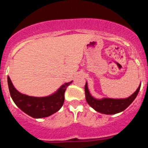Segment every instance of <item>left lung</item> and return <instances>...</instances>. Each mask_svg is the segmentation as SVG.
<instances>
[{"label":"left lung","instance_id":"1","mask_svg":"<svg viewBox=\"0 0 148 148\" xmlns=\"http://www.w3.org/2000/svg\"><path fill=\"white\" fill-rule=\"evenodd\" d=\"M141 84L133 94L126 99H110V98H103L101 99H97L93 98L90 95L88 88L87 82L85 86V94L87 103L94 109L96 112L104 114H115L122 112L127 109L133 101L137 97L140 89Z\"/></svg>","mask_w":148,"mask_h":148}]
</instances>
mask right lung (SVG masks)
Returning a JSON list of instances; mask_svg holds the SVG:
<instances>
[{"instance_id": "obj_1", "label": "right lung", "mask_w": 148, "mask_h": 148, "mask_svg": "<svg viewBox=\"0 0 148 148\" xmlns=\"http://www.w3.org/2000/svg\"><path fill=\"white\" fill-rule=\"evenodd\" d=\"M73 81L62 85L55 93L45 97H34L23 94L14 88L9 76L8 85L10 94L15 104L21 111L36 119L47 117L59 111L65 101V92Z\"/></svg>"}]
</instances>
